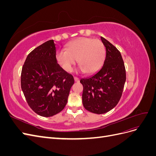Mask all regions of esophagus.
<instances>
[{"label": "esophagus", "mask_w": 156, "mask_h": 156, "mask_svg": "<svg viewBox=\"0 0 156 156\" xmlns=\"http://www.w3.org/2000/svg\"><path fill=\"white\" fill-rule=\"evenodd\" d=\"M74 80L75 82H79V78H78L77 77H74Z\"/></svg>", "instance_id": "esophagus-1"}]
</instances>
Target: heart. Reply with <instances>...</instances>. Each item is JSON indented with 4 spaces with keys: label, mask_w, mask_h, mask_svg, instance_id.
I'll list each match as a JSON object with an SVG mask.
<instances>
[{
    "label": "heart",
    "mask_w": 156,
    "mask_h": 156,
    "mask_svg": "<svg viewBox=\"0 0 156 156\" xmlns=\"http://www.w3.org/2000/svg\"><path fill=\"white\" fill-rule=\"evenodd\" d=\"M105 58V48L100 40L79 37L72 41L65 49L56 53L57 62L64 71L72 72L78 60L79 70L92 74L101 68Z\"/></svg>",
    "instance_id": "heart-1"
}]
</instances>
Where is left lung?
I'll return each mask as SVG.
<instances>
[{
  "mask_svg": "<svg viewBox=\"0 0 156 156\" xmlns=\"http://www.w3.org/2000/svg\"><path fill=\"white\" fill-rule=\"evenodd\" d=\"M106 49L101 68L92 76L80 80L83 86L84 107L95 114H103L114 108L120 100L126 79V68L120 52L104 37Z\"/></svg>",
  "mask_w": 156,
  "mask_h": 156,
  "instance_id": "obj_1",
  "label": "left lung"
}]
</instances>
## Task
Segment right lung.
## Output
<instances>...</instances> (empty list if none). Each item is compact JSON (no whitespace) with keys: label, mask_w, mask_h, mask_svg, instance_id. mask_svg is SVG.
Masks as SVG:
<instances>
[{"label":"right lung","mask_w":156,"mask_h":156,"mask_svg":"<svg viewBox=\"0 0 156 156\" xmlns=\"http://www.w3.org/2000/svg\"><path fill=\"white\" fill-rule=\"evenodd\" d=\"M73 83L72 75L57 63L53 40L28 55L22 68L21 86L28 105L36 114L49 117L62 111Z\"/></svg>","instance_id":"obj_1"}]
</instances>
